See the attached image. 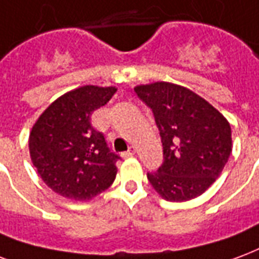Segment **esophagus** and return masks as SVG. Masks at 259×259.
<instances>
[{"mask_svg":"<svg viewBox=\"0 0 259 259\" xmlns=\"http://www.w3.org/2000/svg\"><path fill=\"white\" fill-rule=\"evenodd\" d=\"M135 153H137V148H135V146H131V148L128 149L127 152L124 153L122 156H124V157H132V156H134Z\"/></svg>","mask_w":259,"mask_h":259,"instance_id":"obj_1","label":"esophagus"}]
</instances>
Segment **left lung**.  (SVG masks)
Instances as JSON below:
<instances>
[{"label":"left lung","instance_id":"left-lung-1","mask_svg":"<svg viewBox=\"0 0 259 259\" xmlns=\"http://www.w3.org/2000/svg\"><path fill=\"white\" fill-rule=\"evenodd\" d=\"M153 111L164 161L148 172L163 199L188 201L203 194L220 177L232 152V130L212 105L182 85L157 81L134 88Z\"/></svg>","mask_w":259,"mask_h":259}]
</instances>
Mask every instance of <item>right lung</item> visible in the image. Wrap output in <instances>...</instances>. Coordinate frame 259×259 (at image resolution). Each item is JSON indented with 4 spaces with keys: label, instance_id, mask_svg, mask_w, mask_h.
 Wrapping results in <instances>:
<instances>
[{
    "label": "right lung",
    "instance_id": "obj_1",
    "mask_svg": "<svg viewBox=\"0 0 259 259\" xmlns=\"http://www.w3.org/2000/svg\"><path fill=\"white\" fill-rule=\"evenodd\" d=\"M116 91V87L84 85L66 92L45 109L31 128L30 157L55 193L87 201L114 182L120 157L107 148L103 134L91 125V116Z\"/></svg>",
    "mask_w": 259,
    "mask_h": 259
}]
</instances>
